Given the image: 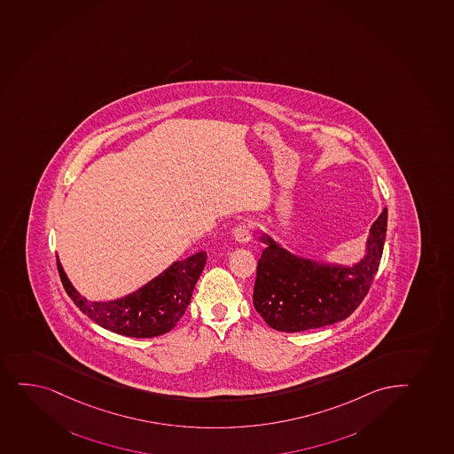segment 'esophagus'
Returning <instances> with one entry per match:
<instances>
[{"instance_id": "1", "label": "esophagus", "mask_w": 454, "mask_h": 454, "mask_svg": "<svg viewBox=\"0 0 454 454\" xmlns=\"http://www.w3.org/2000/svg\"><path fill=\"white\" fill-rule=\"evenodd\" d=\"M234 237L239 243H249L252 239V226L249 223H239L235 226Z\"/></svg>"}]
</instances>
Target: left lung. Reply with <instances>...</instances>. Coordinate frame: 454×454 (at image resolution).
<instances>
[{"instance_id":"1","label":"left lung","mask_w":454,"mask_h":454,"mask_svg":"<svg viewBox=\"0 0 454 454\" xmlns=\"http://www.w3.org/2000/svg\"><path fill=\"white\" fill-rule=\"evenodd\" d=\"M387 209L372 223L367 255L353 267L301 260L262 235L254 286V305L265 323L280 332H301L346 320L367 296L380 264Z\"/></svg>"}]
</instances>
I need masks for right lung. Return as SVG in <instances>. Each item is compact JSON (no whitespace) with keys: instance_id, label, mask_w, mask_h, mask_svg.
<instances>
[{"instance_id":"1","label":"right lung","mask_w":454,"mask_h":454,"mask_svg":"<svg viewBox=\"0 0 454 454\" xmlns=\"http://www.w3.org/2000/svg\"><path fill=\"white\" fill-rule=\"evenodd\" d=\"M205 262L207 252L176 261L140 290L113 301H87L71 286L59 260L57 269L67 296L90 320L119 335L153 338L174 329L184 316Z\"/></svg>"}]
</instances>
